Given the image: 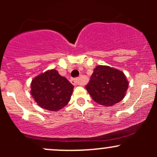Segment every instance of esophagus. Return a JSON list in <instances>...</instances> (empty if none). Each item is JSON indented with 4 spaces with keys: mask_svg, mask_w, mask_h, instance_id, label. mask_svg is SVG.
Returning a JSON list of instances; mask_svg holds the SVG:
<instances>
[{
    "mask_svg": "<svg viewBox=\"0 0 157 157\" xmlns=\"http://www.w3.org/2000/svg\"><path fill=\"white\" fill-rule=\"evenodd\" d=\"M71 83L74 85H81V83L80 81V79L79 78H74L71 80Z\"/></svg>",
    "mask_w": 157,
    "mask_h": 157,
    "instance_id": "esophagus-1",
    "label": "esophagus"
}]
</instances>
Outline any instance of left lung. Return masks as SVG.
Wrapping results in <instances>:
<instances>
[{
	"instance_id": "obj_1",
	"label": "left lung",
	"mask_w": 157,
	"mask_h": 157,
	"mask_svg": "<svg viewBox=\"0 0 157 157\" xmlns=\"http://www.w3.org/2000/svg\"><path fill=\"white\" fill-rule=\"evenodd\" d=\"M128 87V81L122 71L105 65L94 69L86 86L92 99L105 106H112L122 100Z\"/></svg>"
}]
</instances>
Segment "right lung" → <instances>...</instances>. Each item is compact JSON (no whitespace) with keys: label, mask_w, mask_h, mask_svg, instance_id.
Wrapping results in <instances>:
<instances>
[{"label":"right lung","mask_w":157,"mask_h":157,"mask_svg":"<svg viewBox=\"0 0 157 157\" xmlns=\"http://www.w3.org/2000/svg\"><path fill=\"white\" fill-rule=\"evenodd\" d=\"M30 87L32 96L38 105L54 112L68 103L74 90V86L54 69L35 77Z\"/></svg>","instance_id":"right-lung-1"}]
</instances>
